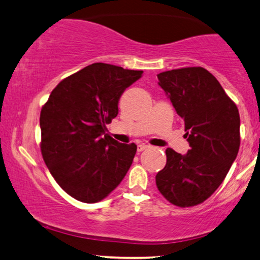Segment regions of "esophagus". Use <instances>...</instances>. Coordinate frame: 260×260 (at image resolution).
I'll return each mask as SVG.
<instances>
[{
  "label": "esophagus",
  "instance_id": "1",
  "mask_svg": "<svg viewBox=\"0 0 260 260\" xmlns=\"http://www.w3.org/2000/svg\"><path fill=\"white\" fill-rule=\"evenodd\" d=\"M148 146L147 145H144V144H141V145H138V152H142V151H145L146 148H147Z\"/></svg>",
  "mask_w": 260,
  "mask_h": 260
}]
</instances>
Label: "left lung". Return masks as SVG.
Returning <instances> with one entry per match:
<instances>
[{
  "label": "left lung",
  "mask_w": 260,
  "mask_h": 260,
  "mask_svg": "<svg viewBox=\"0 0 260 260\" xmlns=\"http://www.w3.org/2000/svg\"><path fill=\"white\" fill-rule=\"evenodd\" d=\"M158 79L182 119L189 149L184 155L166 149V166L156 174V187L175 206H196L213 194L237 158L238 108L203 67L172 69Z\"/></svg>",
  "instance_id": "1"
}]
</instances>
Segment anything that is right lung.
Wrapping results in <instances>:
<instances>
[{
	"mask_svg": "<svg viewBox=\"0 0 260 260\" xmlns=\"http://www.w3.org/2000/svg\"><path fill=\"white\" fill-rule=\"evenodd\" d=\"M141 75L96 62L62 80L42 106L43 160L60 187L79 202L105 199L133 162L137 145L114 140L106 125L118 115L120 96Z\"/></svg>",
	"mask_w": 260,
	"mask_h": 260,
	"instance_id": "obj_1",
	"label": "right lung"
}]
</instances>
